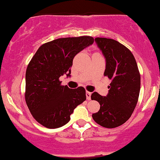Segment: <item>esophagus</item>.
Instances as JSON below:
<instances>
[{
	"instance_id": "1",
	"label": "esophagus",
	"mask_w": 160,
	"mask_h": 160,
	"mask_svg": "<svg viewBox=\"0 0 160 160\" xmlns=\"http://www.w3.org/2000/svg\"><path fill=\"white\" fill-rule=\"evenodd\" d=\"M85 94H86V98H87V99H88V100H90V99H91V95H92V93L90 92L86 91V93H85Z\"/></svg>"
}]
</instances>
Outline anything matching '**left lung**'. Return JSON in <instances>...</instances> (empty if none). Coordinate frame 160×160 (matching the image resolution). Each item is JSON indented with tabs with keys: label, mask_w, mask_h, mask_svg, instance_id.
Wrapping results in <instances>:
<instances>
[{
	"label": "left lung",
	"mask_w": 160,
	"mask_h": 160,
	"mask_svg": "<svg viewBox=\"0 0 160 160\" xmlns=\"http://www.w3.org/2000/svg\"><path fill=\"white\" fill-rule=\"evenodd\" d=\"M95 41L106 58L104 76L111 82L107 96L96 92L92 94V100L100 105L92 118L102 127L114 128L125 123L135 108L140 92V73L135 58L125 46L107 38L97 37Z\"/></svg>",
	"instance_id": "left-lung-1"
}]
</instances>
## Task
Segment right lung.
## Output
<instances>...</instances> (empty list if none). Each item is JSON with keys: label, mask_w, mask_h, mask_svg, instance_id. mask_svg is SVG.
Segmentation results:
<instances>
[{"label": "right lung", "mask_w": 160, "mask_h": 160, "mask_svg": "<svg viewBox=\"0 0 160 160\" xmlns=\"http://www.w3.org/2000/svg\"><path fill=\"white\" fill-rule=\"evenodd\" d=\"M93 42L88 36L54 39L42 44L28 64L26 102L34 119L44 127L64 126L75 107L86 99L83 87L69 88L61 85L59 78L71 76L75 56Z\"/></svg>", "instance_id": "right-lung-1"}]
</instances>
